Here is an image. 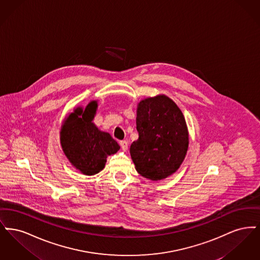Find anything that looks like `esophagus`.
<instances>
[{
    "label": "esophagus",
    "instance_id": "34e87169",
    "mask_svg": "<svg viewBox=\"0 0 260 260\" xmlns=\"http://www.w3.org/2000/svg\"><path fill=\"white\" fill-rule=\"evenodd\" d=\"M120 145H121V148L123 151H126L127 150V146H128V142L126 140H122L120 142Z\"/></svg>",
    "mask_w": 260,
    "mask_h": 260
}]
</instances>
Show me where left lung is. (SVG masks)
Returning <instances> with one entry per match:
<instances>
[{"label": "left lung", "instance_id": "8db88e82", "mask_svg": "<svg viewBox=\"0 0 260 260\" xmlns=\"http://www.w3.org/2000/svg\"><path fill=\"white\" fill-rule=\"evenodd\" d=\"M136 129L139 136L129 152L137 173L154 181L175 173L189 144L185 119L178 106L165 94L141 100Z\"/></svg>", "mask_w": 260, "mask_h": 260}]
</instances>
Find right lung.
<instances>
[{"label": "right lung", "instance_id": "right-lung-1", "mask_svg": "<svg viewBox=\"0 0 260 260\" xmlns=\"http://www.w3.org/2000/svg\"><path fill=\"white\" fill-rule=\"evenodd\" d=\"M98 101H90L86 108L77 107L63 122L60 131L62 150L77 170L86 175L102 171L106 158L119 151L120 146L108 133L101 132L92 123Z\"/></svg>", "mask_w": 260, "mask_h": 260}]
</instances>
